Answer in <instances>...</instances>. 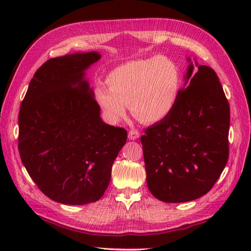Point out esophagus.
<instances>
[{"mask_svg":"<svg viewBox=\"0 0 251 251\" xmlns=\"http://www.w3.org/2000/svg\"><path fill=\"white\" fill-rule=\"evenodd\" d=\"M139 132H138L137 130H130L129 132H128V138H129V140H136V139H138V138H139Z\"/></svg>","mask_w":251,"mask_h":251,"instance_id":"34e87169","label":"esophagus"}]
</instances>
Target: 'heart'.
Instances as JSON below:
<instances>
[{
  "label": "heart",
  "instance_id": "heart-1",
  "mask_svg": "<svg viewBox=\"0 0 251 251\" xmlns=\"http://www.w3.org/2000/svg\"><path fill=\"white\" fill-rule=\"evenodd\" d=\"M106 83L98 85L94 96L111 123L124 120L128 106L136 119L155 124L172 113L177 102L181 75L174 60L165 56L128 61L113 69Z\"/></svg>",
  "mask_w": 251,
  "mask_h": 251
}]
</instances>
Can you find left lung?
<instances>
[{"label": "left lung", "mask_w": 251, "mask_h": 251, "mask_svg": "<svg viewBox=\"0 0 251 251\" xmlns=\"http://www.w3.org/2000/svg\"><path fill=\"white\" fill-rule=\"evenodd\" d=\"M184 86L166 119L141 137L147 184L165 202L210 191L228 158L230 105L216 72L186 58Z\"/></svg>", "instance_id": "left-lung-1"}]
</instances>
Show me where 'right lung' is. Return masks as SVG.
Returning a JSON list of instances; mask_svg holds the SVG:
<instances>
[{
	"label": "right lung",
	"mask_w": 251,
	"mask_h": 251,
	"mask_svg": "<svg viewBox=\"0 0 251 251\" xmlns=\"http://www.w3.org/2000/svg\"><path fill=\"white\" fill-rule=\"evenodd\" d=\"M98 51L52 58L30 81L20 105L18 149L39 189L66 205L102 197L127 131L105 124L86 71Z\"/></svg>",
	"instance_id": "right-lung-1"
}]
</instances>
